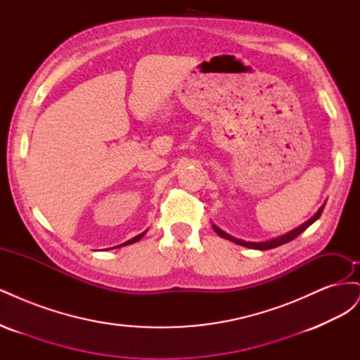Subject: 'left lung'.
<instances>
[{
    "label": "left lung",
    "mask_w": 360,
    "mask_h": 360,
    "mask_svg": "<svg viewBox=\"0 0 360 360\" xmlns=\"http://www.w3.org/2000/svg\"><path fill=\"white\" fill-rule=\"evenodd\" d=\"M323 209H324V205H321L320 207V210L315 213L309 221H307L304 224H302L300 226H297L296 230H292V231H290V233H287V234H284V236H281V237H276V238H271V240H267V242H261V243H254V242H243V240H238V238H234V237H231V236H228L226 233H224L222 230H219V228H217L216 225H213V230L219 234L221 237H224V238H228V240H231V242H234L236 245H240V246H246V248H250V249H259V250H266V249H274V248H278V246H281V245H284V243H288V242H291V240H294V238H296L297 236H300L304 230H307V228L309 226V225H312L315 221L319 219L320 217V214L323 213Z\"/></svg>",
    "instance_id": "left-lung-1"
}]
</instances>
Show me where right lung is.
Masks as SVG:
<instances>
[{"label": "right lung", "mask_w": 360, "mask_h": 360, "mask_svg": "<svg viewBox=\"0 0 360 360\" xmlns=\"http://www.w3.org/2000/svg\"><path fill=\"white\" fill-rule=\"evenodd\" d=\"M144 236V233L143 234H138L136 237H134V238H130V240H127L126 243H123V245H120V246H126V245H132V243H135V242H138L139 240V238L141 237H143Z\"/></svg>", "instance_id": "right-lung-1"}]
</instances>
